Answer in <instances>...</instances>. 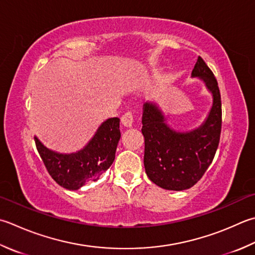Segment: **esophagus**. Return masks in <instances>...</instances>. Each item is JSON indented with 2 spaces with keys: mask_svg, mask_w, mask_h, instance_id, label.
<instances>
[{
  "mask_svg": "<svg viewBox=\"0 0 255 255\" xmlns=\"http://www.w3.org/2000/svg\"><path fill=\"white\" fill-rule=\"evenodd\" d=\"M122 123L125 127H128L130 128L132 126V123H133V115L131 112H127L125 113V115H123L122 117Z\"/></svg>",
  "mask_w": 255,
  "mask_h": 255,
  "instance_id": "esophagus-1",
  "label": "esophagus"
}]
</instances>
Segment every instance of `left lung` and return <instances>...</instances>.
<instances>
[{"label": "left lung", "mask_w": 255, "mask_h": 255, "mask_svg": "<svg viewBox=\"0 0 255 255\" xmlns=\"http://www.w3.org/2000/svg\"><path fill=\"white\" fill-rule=\"evenodd\" d=\"M191 77L200 78L212 95V106L200 126L177 131L156 103L143 105V164L150 180L162 189L181 191L194 186L210 166L220 141L221 96L211 69L199 56Z\"/></svg>", "instance_id": "left-lung-1"}]
</instances>
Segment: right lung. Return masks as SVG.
<instances>
[{
  "label": "right lung",
  "mask_w": 255,
  "mask_h": 255,
  "mask_svg": "<svg viewBox=\"0 0 255 255\" xmlns=\"http://www.w3.org/2000/svg\"><path fill=\"white\" fill-rule=\"evenodd\" d=\"M119 122L117 117L105 121L86 146L72 153L51 150L35 136L37 151L51 177L68 190H78L86 182L96 181L115 160L121 139Z\"/></svg>",
  "instance_id": "obj_1"
}]
</instances>
